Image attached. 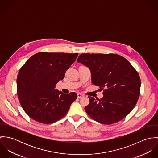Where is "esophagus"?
Listing matches in <instances>:
<instances>
[{
	"mask_svg": "<svg viewBox=\"0 0 158 158\" xmlns=\"http://www.w3.org/2000/svg\"><path fill=\"white\" fill-rule=\"evenodd\" d=\"M77 97H78V98H82V97H84V95H83V94H81V93H78V94H77Z\"/></svg>",
	"mask_w": 158,
	"mask_h": 158,
	"instance_id": "obj_1",
	"label": "esophagus"
}]
</instances>
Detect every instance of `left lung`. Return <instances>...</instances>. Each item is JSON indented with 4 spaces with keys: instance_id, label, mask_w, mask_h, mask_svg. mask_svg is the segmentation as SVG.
Returning a JSON list of instances; mask_svg holds the SVG:
<instances>
[{
    "instance_id": "left-lung-1",
    "label": "left lung",
    "mask_w": 158,
    "mask_h": 158,
    "mask_svg": "<svg viewBox=\"0 0 158 158\" xmlns=\"http://www.w3.org/2000/svg\"><path fill=\"white\" fill-rule=\"evenodd\" d=\"M77 62L89 69L92 83L103 90L101 99L89 97L85 111L94 120L106 125L125 117L135 106L140 79L130 62L117 54H81Z\"/></svg>"
}]
</instances>
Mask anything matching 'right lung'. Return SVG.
Wrapping results in <instances>:
<instances>
[{"label": "right lung", "mask_w": 158, "mask_h": 158, "mask_svg": "<svg viewBox=\"0 0 158 158\" xmlns=\"http://www.w3.org/2000/svg\"><path fill=\"white\" fill-rule=\"evenodd\" d=\"M78 55L40 52L30 57L19 70L17 94L23 110L30 118L50 124L66 115L77 94H66L55 88Z\"/></svg>", "instance_id": "right-lung-1"}]
</instances>
